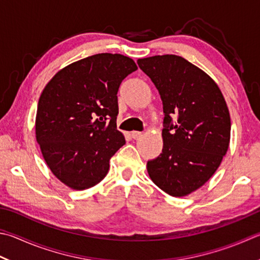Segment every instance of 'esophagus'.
I'll return each instance as SVG.
<instances>
[{
	"label": "esophagus",
	"mask_w": 260,
	"mask_h": 260,
	"mask_svg": "<svg viewBox=\"0 0 260 260\" xmlns=\"http://www.w3.org/2000/svg\"><path fill=\"white\" fill-rule=\"evenodd\" d=\"M141 136H143V134H141L140 131H132V132H131V137H132V138H134V139H139Z\"/></svg>",
	"instance_id": "obj_1"
}]
</instances>
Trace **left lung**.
<instances>
[{"label":"left lung","instance_id":"1","mask_svg":"<svg viewBox=\"0 0 260 260\" xmlns=\"http://www.w3.org/2000/svg\"><path fill=\"white\" fill-rule=\"evenodd\" d=\"M137 63L157 88L164 112L163 149L147 161V171L159 189L183 197L206 183L226 154L228 105L216 82L183 57L166 54Z\"/></svg>","mask_w":260,"mask_h":260}]
</instances>
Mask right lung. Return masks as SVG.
Masks as SVG:
<instances>
[{
    "instance_id": "right-lung-1",
    "label": "right lung",
    "mask_w": 260,
    "mask_h": 260,
    "mask_svg": "<svg viewBox=\"0 0 260 260\" xmlns=\"http://www.w3.org/2000/svg\"><path fill=\"white\" fill-rule=\"evenodd\" d=\"M137 69L128 56L95 54L63 68L44 88L36 140L52 173L71 189L100 183L111 157L125 144L116 129V95L122 80Z\"/></svg>"
}]
</instances>
